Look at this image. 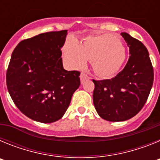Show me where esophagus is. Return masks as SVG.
<instances>
[{"mask_svg":"<svg viewBox=\"0 0 160 160\" xmlns=\"http://www.w3.org/2000/svg\"><path fill=\"white\" fill-rule=\"evenodd\" d=\"M80 79H81V82L82 83L85 80H87V79H89V76L87 75V73H82L81 75H80Z\"/></svg>","mask_w":160,"mask_h":160,"instance_id":"esophagus-1","label":"esophagus"}]
</instances>
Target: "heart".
Segmentation results:
<instances>
[{"mask_svg":"<svg viewBox=\"0 0 160 160\" xmlns=\"http://www.w3.org/2000/svg\"><path fill=\"white\" fill-rule=\"evenodd\" d=\"M64 56L74 68H83L87 60L90 61L97 74L109 77L122 66L126 52L117 37L104 33L87 37L81 46L71 39L65 46Z\"/></svg>","mask_w":160,"mask_h":160,"instance_id":"b5f03b06","label":"heart"}]
</instances>
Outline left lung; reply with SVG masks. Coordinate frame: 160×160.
<instances>
[{
	"label": "left lung",
	"mask_w": 160,
	"mask_h": 160,
	"mask_svg": "<svg viewBox=\"0 0 160 160\" xmlns=\"http://www.w3.org/2000/svg\"><path fill=\"white\" fill-rule=\"evenodd\" d=\"M130 56L123 70L111 79L96 81L93 101L103 119L120 122L136 115L145 105L154 81V70L148 49L127 32H121Z\"/></svg>",
	"instance_id": "obj_1"
}]
</instances>
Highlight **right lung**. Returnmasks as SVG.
Returning <instances> with one entry per match:
<instances>
[{
	"label": "right lung",
	"instance_id": "1",
	"mask_svg": "<svg viewBox=\"0 0 160 160\" xmlns=\"http://www.w3.org/2000/svg\"><path fill=\"white\" fill-rule=\"evenodd\" d=\"M67 30L40 33L18 44L6 73L8 93L21 112L43 123L60 119L80 86V72L64 70Z\"/></svg>",
	"mask_w": 160,
	"mask_h": 160
}]
</instances>
